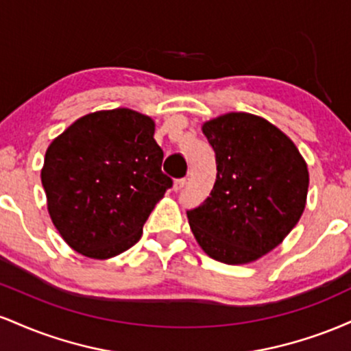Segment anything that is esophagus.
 <instances>
[{"mask_svg": "<svg viewBox=\"0 0 351 351\" xmlns=\"http://www.w3.org/2000/svg\"><path fill=\"white\" fill-rule=\"evenodd\" d=\"M184 184H186V180H184V178L176 180L175 184H173V189H175V191H180V189L184 188Z\"/></svg>", "mask_w": 351, "mask_h": 351, "instance_id": "esophagus-1", "label": "esophagus"}]
</instances>
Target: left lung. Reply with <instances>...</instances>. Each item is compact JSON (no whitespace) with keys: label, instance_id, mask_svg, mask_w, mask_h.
I'll use <instances>...</instances> for the list:
<instances>
[{"label":"left lung","instance_id":"1","mask_svg":"<svg viewBox=\"0 0 351 351\" xmlns=\"http://www.w3.org/2000/svg\"><path fill=\"white\" fill-rule=\"evenodd\" d=\"M216 153V183L188 211L199 247L224 264H249L276 249L304 215L308 168L280 128L259 115L228 112L201 127Z\"/></svg>","mask_w":351,"mask_h":351}]
</instances>
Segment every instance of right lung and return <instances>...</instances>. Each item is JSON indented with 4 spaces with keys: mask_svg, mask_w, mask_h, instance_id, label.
I'll use <instances>...</instances> for the list:
<instances>
[{
    "mask_svg": "<svg viewBox=\"0 0 351 351\" xmlns=\"http://www.w3.org/2000/svg\"><path fill=\"white\" fill-rule=\"evenodd\" d=\"M155 120L132 108L80 117L52 140L41 170L47 213L71 249L106 261L138 243L171 188Z\"/></svg>",
    "mask_w": 351,
    "mask_h": 351,
    "instance_id": "1",
    "label": "right lung"
}]
</instances>
